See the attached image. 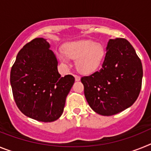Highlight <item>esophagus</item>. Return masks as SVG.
Segmentation results:
<instances>
[{"label":"esophagus","instance_id":"1","mask_svg":"<svg viewBox=\"0 0 151 151\" xmlns=\"http://www.w3.org/2000/svg\"><path fill=\"white\" fill-rule=\"evenodd\" d=\"M74 77H75V79H76V81H79L80 80V77L78 76H77V75H74Z\"/></svg>","mask_w":151,"mask_h":151}]
</instances>
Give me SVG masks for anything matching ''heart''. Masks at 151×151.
Instances as JSON below:
<instances>
[{
	"mask_svg": "<svg viewBox=\"0 0 151 151\" xmlns=\"http://www.w3.org/2000/svg\"><path fill=\"white\" fill-rule=\"evenodd\" d=\"M64 53L60 54L62 62H67V57L76 60V65L78 71L90 73L99 67L104 57V48L101 44L90 40L72 41L64 46Z\"/></svg>",
	"mask_w": 151,
	"mask_h": 151,
	"instance_id": "obj_1",
	"label": "heart"
}]
</instances>
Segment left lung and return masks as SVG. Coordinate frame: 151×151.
<instances>
[{
  "label": "left lung",
  "mask_w": 151,
  "mask_h": 151,
  "mask_svg": "<svg viewBox=\"0 0 151 151\" xmlns=\"http://www.w3.org/2000/svg\"><path fill=\"white\" fill-rule=\"evenodd\" d=\"M143 77L142 64L132 45L125 38L110 39L102 66L81 78L85 98L102 116L123 111L135 102Z\"/></svg>",
  "instance_id": "obj_1"
}]
</instances>
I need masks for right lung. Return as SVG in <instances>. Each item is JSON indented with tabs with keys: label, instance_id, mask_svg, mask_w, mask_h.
<instances>
[{
	"label": "right lung",
	"instance_id": "1",
	"mask_svg": "<svg viewBox=\"0 0 151 151\" xmlns=\"http://www.w3.org/2000/svg\"><path fill=\"white\" fill-rule=\"evenodd\" d=\"M49 48L43 38L32 40L19 50L10 71L17 106L26 116L45 122L60 117L75 82L72 75L61 77L57 58Z\"/></svg>",
	"mask_w": 151,
	"mask_h": 151
}]
</instances>
